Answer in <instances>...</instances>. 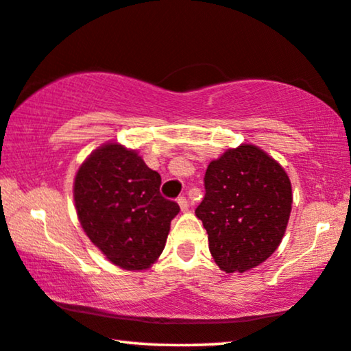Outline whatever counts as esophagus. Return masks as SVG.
<instances>
[{
	"instance_id": "obj_1",
	"label": "esophagus",
	"mask_w": 351,
	"mask_h": 351,
	"mask_svg": "<svg viewBox=\"0 0 351 351\" xmlns=\"http://www.w3.org/2000/svg\"><path fill=\"white\" fill-rule=\"evenodd\" d=\"M177 202H179L182 212H186V210H188V201H186V197H185V196H180L179 199H177Z\"/></svg>"
}]
</instances>
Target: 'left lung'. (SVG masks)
<instances>
[{"instance_id":"left-lung-1","label":"left lung","mask_w":351,"mask_h":351,"mask_svg":"<svg viewBox=\"0 0 351 351\" xmlns=\"http://www.w3.org/2000/svg\"><path fill=\"white\" fill-rule=\"evenodd\" d=\"M196 208L208 250L226 273L261 265L278 250L292 210V183L276 160L252 144L210 161Z\"/></svg>"}]
</instances>
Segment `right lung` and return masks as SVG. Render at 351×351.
<instances>
[{"instance_id":"add662e5","label":"right lung","mask_w":351,"mask_h":351,"mask_svg":"<svg viewBox=\"0 0 351 351\" xmlns=\"http://www.w3.org/2000/svg\"><path fill=\"white\" fill-rule=\"evenodd\" d=\"M161 177L136 150L106 143L83 161L73 199L82 228L108 261L147 269L165 250L177 202L160 194Z\"/></svg>"}]
</instances>
